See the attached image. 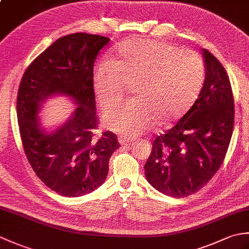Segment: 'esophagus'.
Segmentation results:
<instances>
[{
  "label": "esophagus",
  "mask_w": 249,
  "mask_h": 249,
  "mask_svg": "<svg viewBox=\"0 0 249 249\" xmlns=\"http://www.w3.org/2000/svg\"><path fill=\"white\" fill-rule=\"evenodd\" d=\"M131 141H134L129 137H125V136H119V142L121 145H126V144H129Z\"/></svg>",
  "instance_id": "34e87169"
}]
</instances>
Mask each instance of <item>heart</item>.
Instances as JSON below:
<instances>
[{
  "label": "heart",
  "mask_w": 249,
  "mask_h": 249,
  "mask_svg": "<svg viewBox=\"0 0 249 249\" xmlns=\"http://www.w3.org/2000/svg\"><path fill=\"white\" fill-rule=\"evenodd\" d=\"M204 63L197 52L152 39L131 38L116 49L113 61L95 66L93 89L102 108L108 109L134 83V100L104 115L108 129L125 137L144 133L157 120L168 123L184 113L204 80Z\"/></svg>",
  "instance_id": "1"
}]
</instances>
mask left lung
<instances>
[{"label": "left lung", "mask_w": 249, "mask_h": 249, "mask_svg": "<svg viewBox=\"0 0 249 249\" xmlns=\"http://www.w3.org/2000/svg\"><path fill=\"white\" fill-rule=\"evenodd\" d=\"M205 78L198 98L176 126L153 142L145 178L163 195L181 198L202 188L223 163L234 123V100L221 63L202 49Z\"/></svg>", "instance_id": "obj_1"}]
</instances>
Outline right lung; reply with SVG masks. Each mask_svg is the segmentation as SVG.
<instances>
[{"instance_id":"obj_1","label":"right lung","mask_w":249,"mask_h":249,"mask_svg":"<svg viewBox=\"0 0 249 249\" xmlns=\"http://www.w3.org/2000/svg\"><path fill=\"white\" fill-rule=\"evenodd\" d=\"M109 41L87 33L63 36L31 63L20 82L17 116L26 158L41 182L65 197H80L104 184L120 146L111 131L94 136L93 67ZM59 94L76 108L64 124L47 131L38 113L47 99Z\"/></svg>"}]
</instances>
